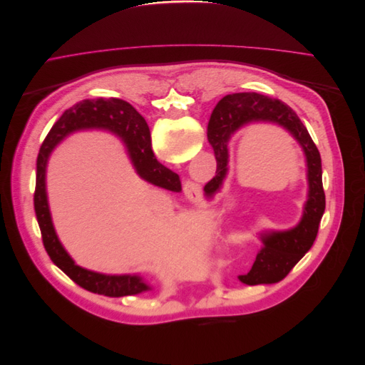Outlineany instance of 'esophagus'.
Instances as JSON below:
<instances>
[{"label":"esophagus","instance_id":"esophagus-1","mask_svg":"<svg viewBox=\"0 0 365 365\" xmlns=\"http://www.w3.org/2000/svg\"><path fill=\"white\" fill-rule=\"evenodd\" d=\"M184 185H185L184 190H185L187 195H196L197 192H200V189H201L200 184H196L193 181H185Z\"/></svg>","mask_w":365,"mask_h":365}]
</instances>
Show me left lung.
I'll return each instance as SVG.
<instances>
[{
    "label": "left lung",
    "instance_id": "8db88e82",
    "mask_svg": "<svg viewBox=\"0 0 365 365\" xmlns=\"http://www.w3.org/2000/svg\"><path fill=\"white\" fill-rule=\"evenodd\" d=\"M252 121H271L288 129L300 143L307 161L309 193L300 224L288 231H272L262 237L263 247L248 274L239 275L247 284L275 283L284 279L304 254L311 250L324 215L326 196L323 189L322 157L311 135L295 111L279 98L257 93H236L219 101L208 121L207 137L216 157V175L204 192L213 196L222 187L228 170V140L244 125Z\"/></svg>",
    "mask_w": 365,
    "mask_h": 365
}]
</instances>
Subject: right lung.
<instances>
[{
	"label": "right lung",
	"mask_w": 365,
	"mask_h": 365,
	"mask_svg": "<svg viewBox=\"0 0 365 365\" xmlns=\"http://www.w3.org/2000/svg\"><path fill=\"white\" fill-rule=\"evenodd\" d=\"M101 128L115 132L125 141L129 157L134 163L138 175L158 187L180 192V176L157 161L152 150L150 130L130 103L120 98H94L82 101L65 111L53 125L48 135L43 140L36 160V189H35V213L41 228L42 242L51 262L62 269L81 288L106 297L135 295L152 288L138 275H105L77 267L74 260L63 250L54 231L46 192L47 161L54 146L74 130Z\"/></svg>",
	"instance_id": "add662e5"
}]
</instances>
